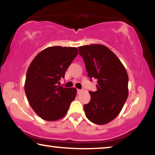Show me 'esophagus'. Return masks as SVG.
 Masks as SVG:
<instances>
[{"label": "esophagus", "instance_id": "34e87169", "mask_svg": "<svg viewBox=\"0 0 155 155\" xmlns=\"http://www.w3.org/2000/svg\"><path fill=\"white\" fill-rule=\"evenodd\" d=\"M82 89H77V93H80L81 92H82Z\"/></svg>", "mask_w": 155, "mask_h": 155}]
</instances>
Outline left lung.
<instances>
[{
    "mask_svg": "<svg viewBox=\"0 0 155 155\" xmlns=\"http://www.w3.org/2000/svg\"><path fill=\"white\" fill-rule=\"evenodd\" d=\"M88 77L96 78L97 91H91V101L84 104L87 118L96 124H105L119 114L128 97V77L117 55L100 44L78 48Z\"/></svg>",
    "mask_w": 155,
    "mask_h": 155,
    "instance_id": "left-lung-1",
    "label": "left lung"
}]
</instances>
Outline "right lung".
Masks as SVG:
<instances>
[{"mask_svg": "<svg viewBox=\"0 0 155 155\" xmlns=\"http://www.w3.org/2000/svg\"><path fill=\"white\" fill-rule=\"evenodd\" d=\"M78 52L74 47L47 48L35 57L28 68L26 95L31 108L44 120L62 118L75 99L77 89L64 88L58 84Z\"/></svg>", "mask_w": 155, "mask_h": 155, "instance_id": "obj_1", "label": "right lung"}]
</instances>
